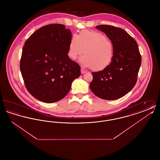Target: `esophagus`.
<instances>
[{
  "instance_id": "34e87169",
  "label": "esophagus",
  "mask_w": 160,
  "mask_h": 160,
  "mask_svg": "<svg viewBox=\"0 0 160 160\" xmlns=\"http://www.w3.org/2000/svg\"><path fill=\"white\" fill-rule=\"evenodd\" d=\"M86 71L83 69V68H81V73L82 74H83L84 73H86Z\"/></svg>"
}]
</instances>
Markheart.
Instances as JSON below:
<instances>
[{"label":"heart","mask_w":160,"mask_h":160,"mask_svg":"<svg viewBox=\"0 0 160 160\" xmlns=\"http://www.w3.org/2000/svg\"><path fill=\"white\" fill-rule=\"evenodd\" d=\"M80 62L86 68L96 71L104 70L113 59L114 47L112 42L102 33L82 30L71 38L68 54L72 60L83 53Z\"/></svg>","instance_id":"b5f03b06"}]
</instances>
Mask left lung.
<instances>
[{
	"mask_svg": "<svg viewBox=\"0 0 160 160\" xmlns=\"http://www.w3.org/2000/svg\"><path fill=\"white\" fill-rule=\"evenodd\" d=\"M114 47L113 59L108 67L92 72V92L98 97L114 100L122 97L134 88L142 58L136 41L123 29L110 25H99Z\"/></svg>",
	"mask_w": 160,
	"mask_h": 160,
	"instance_id": "obj_1",
	"label": "left lung"
}]
</instances>
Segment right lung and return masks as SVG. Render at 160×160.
Masks as SVG:
<instances>
[{"mask_svg":"<svg viewBox=\"0 0 160 160\" xmlns=\"http://www.w3.org/2000/svg\"><path fill=\"white\" fill-rule=\"evenodd\" d=\"M71 32L61 24L35 31L25 42L20 68L28 91L36 99L53 103L64 98L80 67L68 55Z\"/></svg>","mask_w":160,"mask_h":160,"instance_id":"1","label":"right lung"}]
</instances>
